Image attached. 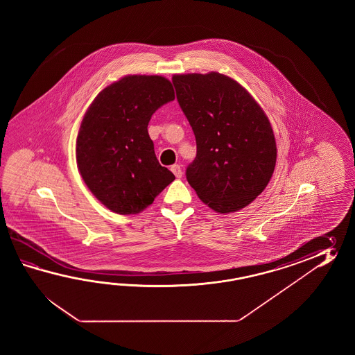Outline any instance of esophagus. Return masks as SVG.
I'll return each instance as SVG.
<instances>
[{
    "label": "esophagus",
    "instance_id": "obj_1",
    "mask_svg": "<svg viewBox=\"0 0 355 355\" xmlns=\"http://www.w3.org/2000/svg\"><path fill=\"white\" fill-rule=\"evenodd\" d=\"M171 171L174 173L175 176L178 179H180L181 176H182V170H181L180 165H173L171 166Z\"/></svg>",
    "mask_w": 355,
    "mask_h": 355
}]
</instances>
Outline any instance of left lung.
<instances>
[{"mask_svg": "<svg viewBox=\"0 0 355 355\" xmlns=\"http://www.w3.org/2000/svg\"><path fill=\"white\" fill-rule=\"evenodd\" d=\"M173 83L196 136V159L187 168L190 187L213 211H240L272 179L277 144L270 121L228 76L174 75Z\"/></svg>", "mask_w": 355, "mask_h": 355, "instance_id": "1", "label": "left lung"}]
</instances>
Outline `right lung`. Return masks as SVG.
Instances as JSON below:
<instances>
[{
    "mask_svg": "<svg viewBox=\"0 0 355 355\" xmlns=\"http://www.w3.org/2000/svg\"><path fill=\"white\" fill-rule=\"evenodd\" d=\"M174 98L165 77L129 75L106 86L89 106L76 159L85 184L107 209L137 214L175 180L159 165L147 130L152 114Z\"/></svg>",
    "mask_w": 355,
    "mask_h": 355,
    "instance_id": "1",
    "label": "right lung"
}]
</instances>
